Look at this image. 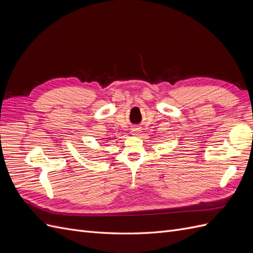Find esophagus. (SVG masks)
<instances>
[{"mask_svg":"<svg viewBox=\"0 0 253 253\" xmlns=\"http://www.w3.org/2000/svg\"><path fill=\"white\" fill-rule=\"evenodd\" d=\"M131 133H132V135H134V136H138V135L141 133V128H140V127H133Z\"/></svg>","mask_w":253,"mask_h":253,"instance_id":"34e87169","label":"esophagus"}]
</instances>
